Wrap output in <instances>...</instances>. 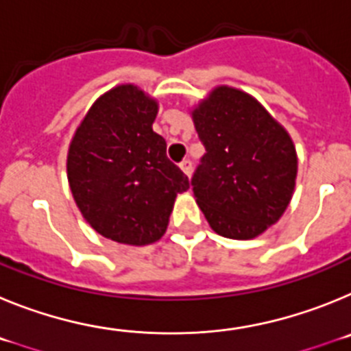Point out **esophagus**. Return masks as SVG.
Returning <instances> with one entry per match:
<instances>
[{"label": "esophagus", "instance_id": "obj_1", "mask_svg": "<svg viewBox=\"0 0 351 351\" xmlns=\"http://www.w3.org/2000/svg\"><path fill=\"white\" fill-rule=\"evenodd\" d=\"M179 167H181L182 172H184L186 176L190 178V176H191V170H193V167H191V160H190V158H184V160H182L181 163H179Z\"/></svg>", "mask_w": 351, "mask_h": 351}]
</instances>
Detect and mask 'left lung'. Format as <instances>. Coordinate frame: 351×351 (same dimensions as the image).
<instances>
[{
  "label": "left lung",
  "mask_w": 351,
  "mask_h": 351,
  "mask_svg": "<svg viewBox=\"0 0 351 351\" xmlns=\"http://www.w3.org/2000/svg\"><path fill=\"white\" fill-rule=\"evenodd\" d=\"M206 153L191 188L216 234L253 239L274 225L290 204L297 154L288 133L256 100L218 88L193 110Z\"/></svg>",
  "instance_id": "left-lung-1"
}]
</instances>
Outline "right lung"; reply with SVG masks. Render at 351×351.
I'll use <instances>...</instances> for the list:
<instances>
[{
    "label": "right lung",
    "instance_id": "1",
    "mask_svg": "<svg viewBox=\"0 0 351 351\" xmlns=\"http://www.w3.org/2000/svg\"><path fill=\"white\" fill-rule=\"evenodd\" d=\"M156 101L135 86L96 100L68 151V181L86 221L104 237L144 246L165 234L190 181L153 132Z\"/></svg>",
    "mask_w": 351,
    "mask_h": 351
}]
</instances>
